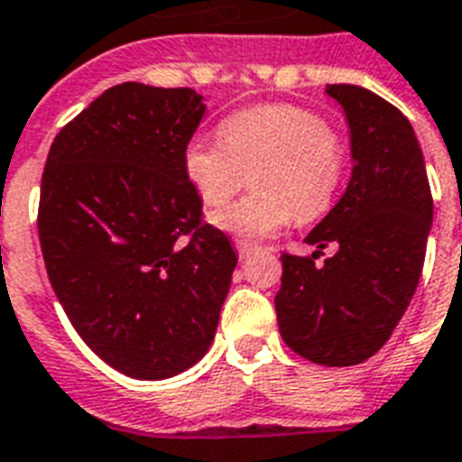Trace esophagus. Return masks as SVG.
<instances>
[{"label": "esophagus", "mask_w": 462, "mask_h": 462, "mask_svg": "<svg viewBox=\"0 0 462 462\" xmlns=\"http://www.w3.org/2000/svg\"><path fill=\"white\" fill-rule=\"evenodd\" d=\"M235 246H237V252H239V256H242V259L252 256V254L259 249V246L252 245V242H246V239H235Z\"/></svg>", "instance_id": "esophagus-1"}]
</instances>
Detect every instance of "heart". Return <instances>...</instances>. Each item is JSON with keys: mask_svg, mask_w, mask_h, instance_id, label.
I'll list each match as a JSON object with an SVG mask.
<instances>
[{"mask_svg": "<svg viewBox=\"0 0 462 462\" xmlns=\"http://www.w3.org/2000/svg\"><path fill=\"white\" fill-rule=\"evenodd\" d=\"M189 184L210 208L237 194L252 172L254 194L213 216V225L263 239L333 206L345 180V146L328 122L297 105H256L225 119L220 136L196 134L181 155Z\"/></svg>", "mask_w": 462, "mask_h": 462, "instance_id": "1", "label": "heart"}]
</instances>
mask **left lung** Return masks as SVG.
Listing matches in <instances>:
<instances>
[{
    "instance_id": "obj_1",
    "label": "left lung",
    "mask_w": 462,
    "mask_h": 462,
    "mask_svg": "<svg viewBox=\"0 0 462 462\" xmlns=\"http://www.w3.org/2000/svg\"><path fill=\"white\" fill-rule=\"evenodd\" d=\"M350 132L352 174L309 232L311 256L282 254L275 314L282 340L309 362L352 366L383 347L422 275L431 203L415 129L401 110L350 83L326 86ZM328 244L337 254L316 267Z\"/></svg>"
}]
</instances>
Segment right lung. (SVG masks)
I'll return each mask as SVG.
<instances>
[{
	"label": "right lung",
	"mask_w": 462,
	"mask_h": 462,
	"mask_svg": "<svg viewBox=\"0 0 462 462\" xmlns=\"http://www.w3.org/2000/svg\"><path fill=\"white\" fill-rule=\"evenodd\" d=\"M206 115L191 88L119 83L47 155L38 232L47 278L83 343L141 381L208 352L237 254L201 225L181 155Z\"/></svg>",
	"instance_id": "obj_1"
}]
</instances>
